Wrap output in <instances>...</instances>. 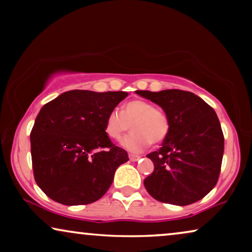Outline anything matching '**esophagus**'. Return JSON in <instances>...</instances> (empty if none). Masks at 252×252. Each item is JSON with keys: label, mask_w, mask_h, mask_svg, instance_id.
<instances>
[{"label": "esophagus", "mask_w": 252, "mask_h": 252, "mask_svg": "<svg viewBox=\"0 0 252 252\" xmlns=\"http://www.w3.org/2000/svg\"><path fill=\"white\" fill-rule=\"evenodd\" d=\"M140 158H141V157L137 156V155H132V154L129 155V159L132 160V161H137V160L140 159Z\"/></svg>", "instance_id": "34e87169"}]
</instances>
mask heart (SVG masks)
<instances>
[{"label": "heart", "instance_id": "heart-1", "mask_svg": "<svg viewBox=\"0 0 252 252\" xmlns=\"http://www.w3.org/2000/svg\"><path fill=\"white\" fill-rule=\"evenodd\" d=\"M132 127V133L120 141V146L132 154L146 150L151 143L163 142L170 132L167 116L153 103L132 99L118 110H111L104 119V134L110 140H119Z\"/></svg>", "mask_w": 252, "mask_h": 252}]
</instances>
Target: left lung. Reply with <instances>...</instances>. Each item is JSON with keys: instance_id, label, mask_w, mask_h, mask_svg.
Listing matches in <instances>:
<instances>
[{"instance_id": "obj_1", "label": "left lung", "mask_w": 252, "mask_h": 252, "mask_svg": "<svg viewBox=\"0 0 252 252\" xmlns=\"http://www.w3.org/2000/svg\"><path fill=\"white\" fill-rule=\"evenodd\" d=\"M135 93L159 105L170 122L160 149L147 156L155 166L143 181L147 191L173 205L202 199L215 188L223 156V134L215 110L190 92Z\"/></svg>"}]
</instances>
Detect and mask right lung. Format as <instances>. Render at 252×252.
<instances>
[{"label":"right lung","mask_w":252,"mask_h":252,"mask_svg":"<svg viewBox=\"0 0 252 252\" xmlns=\"http://www.w3.org/2000/svg\"><path fill=\"white\" fill-rule=\"evenodd\" d=\"M126 92H65L42 106L31 132L34 179L48 197L84 205L108 191L124 149L104 134V119Z\"/></svg>","instance_id":"add662e5"}]
</instances>
